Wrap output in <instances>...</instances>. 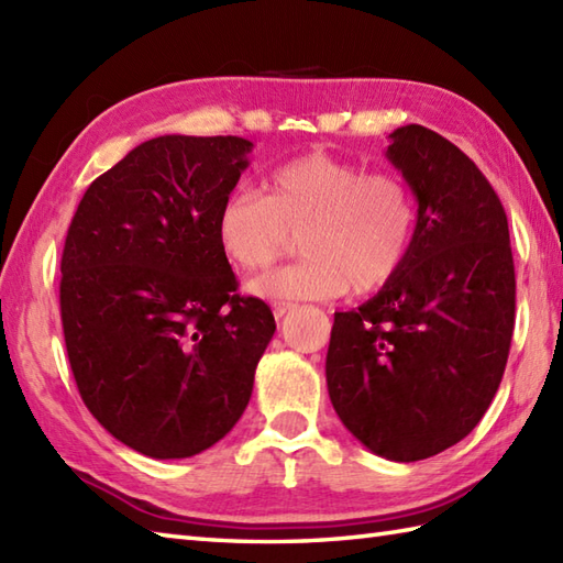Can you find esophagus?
I'll use <instances>...</instances> for the list:
<instances>
[{
  "mask_svg": "<svg viewBox=\"0 0 563 563\" xmlns=\"http://www.w3.org/2000/svg\"><path fill=\"white\" fill-rule=\"evenodd\" d=\"M295 305L292 302H273V317L275 319H283L288 312H292Z\"/></svg>",
  "mask_w": 563,
  "mask_h": 563,
  "instance_id": "obj_1",
  "label": "esophagus"
}]
</instances>
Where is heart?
<instances>
[{
    "label": "heart",
    "instance_id": "heart-1",
    "mask_svg": "<svg viewBox=\"0 0 563 563\" xmlns=\"http://www.w3.org/2000/svg\"><path fill=\"white\" fill-rule=\"evenodd\" d=\"M418 208L409 184L389 172L327 154L273 169L258 190H234L218 210V239L236 268L263 271L302 234L307 256L249 283L268 300H331L375 292L409 258Z\"/></svg>",
    "mask_w": 563,
    "mask_h": 563
}]
</instances>
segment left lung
<instances>
[{
    "instance_id": "8db88e82",
    "label": "left lung",
    "mask_w": 563,
    "mask_h": 563,
    "mask_svg": "<svg viewBox=\"0 0 563 563\" xmlns=\"http://www.w3.org/2000/svg\"><path fill=\"white\" fill-rule=\"evenodd\" d=\"M387 159L418 200L399 273L333 314L327 385L343 426L379 457L416 462L482 421L516 324V266L494 186L450 140L397 128Z\"/></svg>"
}]
</instances>
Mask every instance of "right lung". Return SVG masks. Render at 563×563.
<instances>
[{"mask_svg": "<svg viewBox=\"0 0 563 563\" xmlns=\"http://www.w3.org/2000/svg\"><path fill=\"white\" fill-rule=\"evenodd\" d=\"M251 147L234 135L142 142L87 188L67 230L59 317L81 401L154 460L230 433L273 339L271 307L236 292L218 239Z\"/></svg>", "mask_w": 563, "mask_h": 563, "instance_id": "right-lung-1", "label": "right lung"}]
</instances>
